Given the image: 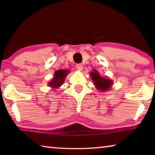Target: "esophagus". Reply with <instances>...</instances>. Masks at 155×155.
I'll return each instance as SVG.
<instances>
[{
  "label": "esophagus",
  "instance_id": "1",
  "mask_svg": "<svg viewBox=\"0 0 155 155\" xmlns=\"http://www.w3.org/2000/svg\"><path fill=\"white\" fill-rule=\"evenodd\" d=\"M76 68H77L78 71H82L83 70V65L82 64H77L76 65Z\"/></svg>",
  "mask_w": 155,
  "mask_h": 155
}]
</instances>
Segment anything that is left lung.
<instances>
[{"label":"left lung","mask_w":155,"mask_h":155,"mask_svg":"<svg viewBox=\"0 0 155 155\" xmlns=\"http://www.w3.org/2000/svg\"><path fill=\"white\" fill-rule=\"evenodd\" d=\"M90 76L92 78V80L94 81L93 83L96 86L97 90L101 91H107L111 87V85L113 84V81L111 80L108 79L106 77H101L99 75V73L96 70H94V71L90 73Z\"/></svg>","instance_id":"8db88e82"}]
</instances>
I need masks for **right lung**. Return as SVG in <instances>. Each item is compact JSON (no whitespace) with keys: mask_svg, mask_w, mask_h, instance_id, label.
<instances>
[{"mask_svg":"<svg viewBox=\"0 0 155 155\" xmlns=\"http://www.w3.org/2000/svg\"><path fill=\"white\" fill-rule=\"evenodd\" d=\"M69 73L70 71H67V70H59V71H56L54 78L48 84L54 89L58 88V87L61 86L63 84L65 77Z\"/></svg>","mask_w":155,"mask_h":155,"instance_id":"add662e5","label":"right lung"}]
</instances>
